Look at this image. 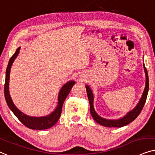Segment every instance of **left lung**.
Segmentation results:
<instances>
[{
	"label": "left lung",
	"mask_w": 155,
	"mask_h": 155,
	"mask_svg": "<svg viewBox=\"0 0 155 155\" xmlns=\"http://www.w3.org/2000/svg\"><path fill=\"white\" fill-rule=\"evenodd\" d=\"M143 67L145 73L146 81L145 87V89H144L143 93H142L141 98H140V101L138 102L137 106H136L133 110H130L126 115L119 119L110 120L104 118V117H101L100 115L96 112L94 106V95L93 94L92 89L90 88V86L88 85H86V92H87L88 101H89L90 104V112L91 114L92 115L93 118H94V120L96 123L103 125V126L108 127H121L123 126H125V125H127V124H129V123L133 122L134 120L136 119V117L139 115L140 112H141L142 110V108H143L144 105L145 104L146 99H147L148 91H149V78H148L147 71L145 68V64H143Z\"/></svg>",
	"instance_id": "8db88e82"
}]
</instances>
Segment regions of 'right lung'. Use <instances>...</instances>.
<instances>
[{
  "mask_svg": "<svg viewBox=\"0 0 155 155\" xmlns=\"http://www.w3.org/2000/svg\"><path fill=\"white\" fill-rule=\"evenodd\" d=\"M20 47H18L15 54L10 59L9 62H8L7 69L5 72V86H4V94H5V98L7 103L8 107L11 110L18 120L21 122L22 124L25 125L27 127L32 130H45L50 128L54 126L58 121L59 117L61 116V110H62L63 104L64 102L65 99L67 98L68 95H69L70 91H71L72 86L74 85L75 81H69L66 83L64 85L62 86L58 95V103L57 106L54 110L52 111L50 114L46 116L42 117H34L30 116L25 114L21 112L17 107L15 106L13 102L11 97H10L9 93V80H10V69H11L12 65H13V61H15L16 57H18V54L20 52Z\"/></svg>",
  "mask_w": 155,
  "mask_h": 155,
  "instance_id": "1",
  "label": "right lung"
}]
</instances>
